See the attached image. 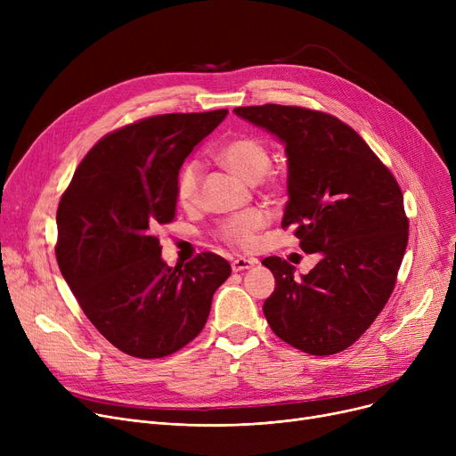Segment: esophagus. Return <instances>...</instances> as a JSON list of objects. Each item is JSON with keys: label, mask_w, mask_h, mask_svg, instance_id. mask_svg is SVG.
<instances>
[{"label": "esophagus", "mask_w": 456, "mask_h": 456, "mask_svg": "<svg viewBox=\"0 0 456 456\" xmlns=\"http://www.w3.org/2000/svg\"><path fill=\"white\" fill-rule=\"evenodd\" d=\"M256 265L255 258H246V256H238L232 260V272H244V270H251Z\"/></svg>", "instance_id": "34e87169"}]
</instances>
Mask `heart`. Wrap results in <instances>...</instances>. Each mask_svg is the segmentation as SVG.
Listing matches in <instances>:
<instances>
[{
	"mask_svg": "<svg viewBox=\"0 0 456 456\" xmlns=\"http://www.w3.org/2000/svg\"><path fill=\"white\" fill-rule=\"evenodd\" d=\"M218 159L232 174L249 183H256L268 172L272 153L265 142L253 136H234L220 148ZM203 177V166L198 160L186 162L175 179V200L188 208L198 201ZM270 222V214L265 208H249L224 220L216 234L224 242L244 251H253L258 246V234Z\"/></svg>",
	"mask_w": 456,
	"mask_h": 456,
	"instance_id": "heart-1",
	"label": "heart"
}]
</instances>
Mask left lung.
<instances>
[{"mask_svg":"<svg viewBox=\"0 0 456 456\" xmlns=\"http://www.w3.org/2000/svg\"><path fill=\"white\" fill-rule=\"evenodd\" d=\"M238 116L277 134L289 155V203L305 253L320 262L301 279L279 256L265 316L281 340L327 356L353 346L390 299L409 244L403 191L388 167L337 116L292 105L238 107Z\"/></svg>","mask_w":456,"mask_h":456,"instance_id":"1","label":"left lung"}]
</instances>
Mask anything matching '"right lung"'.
<instances>
[{"label": "right lung", "instance_id": "1", "mask_svg": "<svg viewBox=\"0 0 456 456\" xmlns=\"http://www.w3.org/2000/svg\"><path fill=\"white\" fill-rule=\"evenodd\" d=\"M225 116L227 109L159 114L105 134L59 201L61 273L92 325L126 354L162 358L190 344L231 275L229 262L210 251L167 266L157 236L175 220L184 159Z\"/></svg>", "mask_w": 456, "mask_h": 456}]
</instances>
